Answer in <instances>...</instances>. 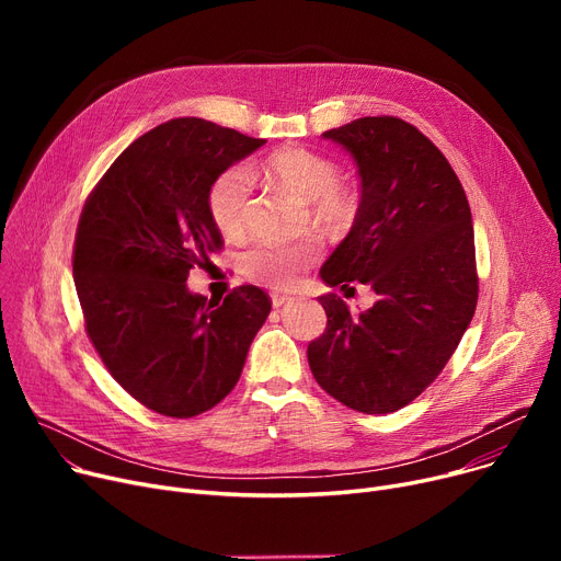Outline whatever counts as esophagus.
<instances>
[{"label":"esophagus","instance_id":"34e87169","mask_svg":"<svg viewBox=\"0 0 561 561\" xmlns=\"http://www.w3.org/2000/svg\"><path fill=\"white\" fill-rule=\"evenodd\" d=\"M288 302H293V298H288V296H273V307L275 309H279V307H284Z\"/></svg>","mask_w":561,"mask_h":561}]
</instances>
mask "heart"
<instances>
[{
    "mask_svg": "<svg viewBox=\"0 0 561 561\" xmlns=\"http://www.w3.org/2000/svg\"><path fill=\"white\" fill-rule=\"evenodd\" d=\"M263 170L296 197L311 202L318 220L345 225L355 214V197L339 184V168L328 157L311 152L307 147H282L265 159ZM250 199V168L231 165L220 172L206 195V206H209L216 229L225 236L241 233L248 220ZM318 252L320 245L313 239L300 243H256L241 254V271L256 284L290 288Z\"/></svg>",
    "mask_w": 561,
    "mask_h": 561,
    "instance_id": "obj_1",
    "label": "heart"
}]
</instances>
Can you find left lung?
I'll return each mask as SVG.
<instances>
[{"instance_id":"8db88e82","label":"left lung","mask_w":561,"mask_h":561,"mask_svg":"<svg viewBox=\"0 0 561 561\" xmlns=\"http://www.w3.org/2000/svg\"><path fill=\"white\" fill-rule=\"evenodd\" d=\"M357 163L362 202L320 268L328 286L366 284L377 302L352 316L328 293V328L309 343L318 385L362 414H391L444 370L478 307L476 236L459 176L438 147L393 115L322 134Z\"/></svg>"}]
</instances>
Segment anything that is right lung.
Masks as SVG:
<instances>
[{"instance_id": "1", "label": "right lung", "mask_w": 561, "mask_h": 561, "mask_svg": "<svg viewBox=\"0 0 561 561\" xmlns=\"http://www.w3.org/2000/svg\"><path fill=\"white\" fill-rule=\"evenodd\" d=\"M202 117L136 138L88 195L72 277L83 328L131 398L170 419L216 407L241 377L271 313L256 286L211 302L186 286L222 250L206 195L216 176L263 145Z\"/></svg>"}]
</instances>
